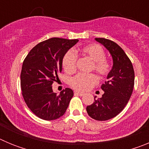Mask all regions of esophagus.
I'll use <instances>...</instances> for the list:
<instances>
[{
	"label": "esophagus",
	"instance_id": "obj_1",
	"mask_svg": "<svg viewBox=\"0 0 149 149\" xmlns=\"http://www.w3.org/2000/svg\"><path fill=\"white\" fill-rule=\"evenodd\" d=\"M74 95H75L83 96V95H85V93H82V92H79V91H74Z\"/></svg>",
	"mask_w": 149,
	"mask_h": 149
}]
</instances>
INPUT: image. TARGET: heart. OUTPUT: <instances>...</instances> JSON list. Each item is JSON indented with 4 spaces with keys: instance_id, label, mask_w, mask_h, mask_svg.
Returning a JSON list of instances; mask_svg holds the SVG:
<instances>
[{
    "instance_id": "heart-1",
    "label": "heart",
    "mask_w": 149,
    "mask_h": 149,
    "mask_svg": "<svg viewBox=\"0 0 149 149\" xmlns=\"http://www.w3.org/2000/svg\"><path fill=\"white\" fill-rule=\"evenodd\" d=\"M79 53L93 60L92 70L98 72L102 77H106L110 74L112 68L111 63L105 56L106 54L102 46L95 43L86 45L79 49ZM77 60V55L73 51H67L62 60V65L65 72L68 74L75 72ZM98 81V77L95 74H78L71 78L69 84L77 90L86 91L95 86Z\"/></svg>"
}]
</instances>
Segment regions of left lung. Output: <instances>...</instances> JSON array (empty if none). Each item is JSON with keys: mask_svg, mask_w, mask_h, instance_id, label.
Masks as SVG:
<instances>
[{"mask_svg": "<svg viewBox=\"0 0 149 149\" xmlns=\"http://www.w3.org/2000/svg\"><path fill=\"white\" fill-rule=\"evenodd\" d=\"M110 51L113 65L107 75V81L101 85L104 92L102 97L86 107L87 113L97 121L114 118L122 111L128 102L134 86V70L132 63L119 45L104 38H95Z\"/></svg>", "mask_w": 149, "mask_h": 149, "instance_id": "left-lung-1", "label": "left lung"}]
</instances>
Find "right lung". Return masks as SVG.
<instances>
[{"instance_id": "add662e5", "label": "right lung", "mask_w": 149, "mask_h": 149, "mask_svg": "<svg viewBox=\"0 0 149 149\" xmlns=\"http://www.w3.org/2000/svg\"><path fill=\"white\" fill-rule=\"evenodd\" d=\"M78 39L51 38L30 50L22 65L21 88L28 108L44 120H54L63 116L73 97L69 88L60 95L54 93L52 84L62 72V60Z\"/></svg>"}]
</instances>
